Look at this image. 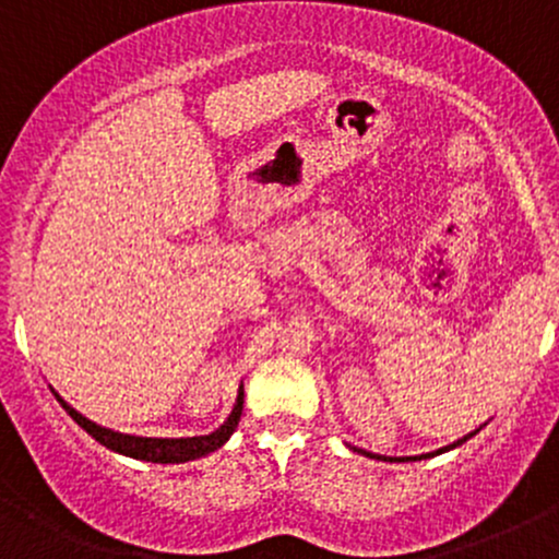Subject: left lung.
Here are the masks:
<instances>
[{
  "label": "left lung",
  "mask_w": 559,
  "mask_h": 559,
  "mask_svg": "<svg viewBox=\"0 0 559 559\" xmlns=\"http://www.w3.org/2000/svg\"><path fill=\"white\" fill-rule=\"evenodd\" d=\"M461 442H464V440H459V442H453V445H450V448H455V445H461ZM359 453H365V450H359ZM365 455H370V459H381V455H373V453H365ZM429 455H431V453H426V455H421V459H429ZM383 461H394V459H383Z\"/></svg>",
  "instance_id": "left-lung-1"
}]
</instances>
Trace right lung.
<instances>
[{
    "instance_id": "1",
    "label": "right lung",
    "mask_w": 559,
    "mask_h": 559,
    "mask_svg": "<svg viewBox=\"0 0 559 559\" xmlns=\"http://www.w3.org/2000/svg\"><path fill=\"white\" fill-rule=\"evenodd\" d=\"M58 402L63 405V411L74 418L82 429L87 431L90 437L106 445L109 450H117V453L130 455V459H141V461H152V464H181V461H194L200 455L213 453L224 445L226 440L231 437V431L237 429L239 416H242V402H245V392L239 389L237 405H234L231 416L226 418V424L221 429H215L213 435L205 437H186V440H152V437H130V435H119V431L104 429V426L87 421L82 413H76L74 407L66 405V402L58 397Z\"/></svg>"
}]
</instances>
